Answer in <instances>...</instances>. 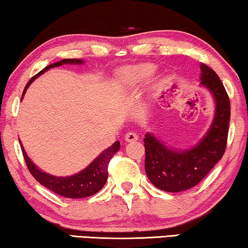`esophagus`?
Instances as JSON below:
<instances>
[{
	"label": "esophagus",
	"mask_w": 248,
	"mask_h": 248,
	"mask_svg": "<svg viewBox=\"0 0 248 248\" xmlns=\"http://www.w3.org/2000/svg\"><path fill=\"white\" fill-rule=\"evenodd\" d=\"M124 139L126 142H135L139 139V135L135 132H128V133L125 134Z\"/></svg>",
	"instance_id": "1"
}]
</instances>
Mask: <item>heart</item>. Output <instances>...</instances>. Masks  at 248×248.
Listing matches in <instances>:
<instances>
[{"label":"heart","mask_w":248,"mask_h":248,"mask_svg":"<svg viewBox=\"0 0 248 248\" xmlns=\"http://www.w3.org/2000/svg\"><path fill=\"white\" fill-rule=\"evenodd\" d=\"M155 71L157 69L155 65H139L122 69L120 71V77H118L122 89L134 93L142 84L155 76ZM157 84L160 87L165 86L166 79H159Z\"/></svg>","instance_id":"heart-1"}]
</instances>
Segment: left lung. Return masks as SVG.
Segmentation results:
<instances>
[{
    "instance_id": "obj_1",
    "label": "left lung",
    "mask_w": 248,
    "mask_h": 248,
    "mask_svg": "<svg viewBox=\"0 0 248 248\" xmlns=\"http://www.w3.org/2000/svg\"><path fill=\"white\" fill-rule=\"evenodd\" d=\"M200 86L208 90L215 103V114L205 134L186 149L167 145L152 132L145 133V172L155 187L177 193L198 185L222 158L228 137L230 103L217 73L200 64Z\"/></svg>"
}]
</instances>
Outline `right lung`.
<instances>
[{
    "label": "right lung",
    "mask_w": 248,
    "mask_h": 248,
    "mask_svg": "<svg viewBox=\"0 0 248 248\" xmlns=\"http://www.w3.org/2000/svg\"><path fill=\"white\" fill-rule=\"evenodd\" d=\"M64 64H70V65H82L84 64L83 60L80 59H64L59 62H55L53 64L47 65L45 69H43L39 73H37L35 77H32L28 83L26 84L25 89H23L21 100L23 99L27 89H28L30 84L35 81L37 78L42 76L48 71L52 67H57ZM20 145H21V150L25 157V161L28 167L29 171L31 172V175L36 178L37 182H39L43 186H45L46 188H48L49 191H53L56 194L61 196H65L69 199H82L88 198L96 194L104 187V185L106 184L107 177H108V162L111 159V157L120 150L121 143L120 141H115L110 147L105 149L103 152H100L86 168H83L82 170L71 176H55L48 172L44 171L40 169L38 166L33 164V161L28 157L27 152L23 148V145L20 141Z\"/></svg>",
    "instance_id": "obj_1"
}]
</instances>
